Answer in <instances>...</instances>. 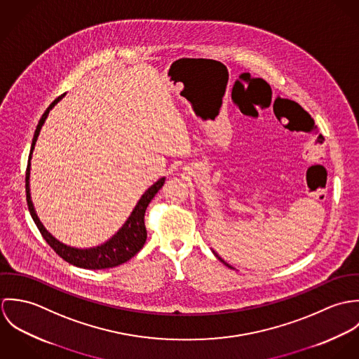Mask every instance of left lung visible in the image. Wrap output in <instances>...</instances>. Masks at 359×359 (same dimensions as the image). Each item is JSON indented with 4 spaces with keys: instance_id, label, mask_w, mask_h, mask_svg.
I'll return each instance as SVG.
<instances>
[{
    "instance_id": "obj_1",
    "label": "left lung",
    "mask_w": 359,
    "mask_h": 359,
    "mask_svg": "<svg viewBox=\"0 0 359 359\" xmlns=\"http://www.w3.org/2000/svg\"><path fill=\"white\" fill-rule=\"evenodd\" d=\"M215 256H217V255H215ZM218 257V256H217ZM218 259H221V258H219V257H218ZM221 261H222V259H221ZM222 262H224V261H222ZM224 264H225V262H224ZM226 265H228V264H226Z\"/></svg>"
}]
</instances>
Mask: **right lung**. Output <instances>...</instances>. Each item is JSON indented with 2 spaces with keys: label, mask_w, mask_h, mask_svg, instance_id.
<instances>
[{
  "label": "right lung",
  "mask_w": 359,
  "mask_h": 359,
  "mask_svg": "<svg viewBox=\"0 0 359 359\" xmlns=\"http://www.w3.org/2000/svg\"><path fill=\"white\" fill-rule=\"evenodd\" d=\"M63 97H65V94L57 97L48 106V109L41 116V118L37 124V128L34 131L32 149H30V154H29V161H27V168H26V201H27V205H29V211H30L40 233L46 239V242L51 246L52 250L57 256L62 257L65 261H67L72 265L86 268V269L113 268V266H117V265L128 261L130 258H133L144 248V245L147 242V236H148L147 228H145V211H147L148 205L151 203V201L154 199V195L157 194V191L163 187L165 178H160L141 196L140 202L133 210V212L128 217V219L126 221V224L118 229V232L114 236H111V239H109L106 243H103L101 246L93 248V249H74V248L66 246V245L60 243L59 241H56L51 233H48V231L43 226V224L40 222V219H39V217L34 211V205L32 203V198H30L29 178H30V160H32V154H33L36 141L39 138L40 130H41L43 124L46 123V118H47L50 110Z\"/></svg>",
  "instance_id": "1"
}]
</instances>
